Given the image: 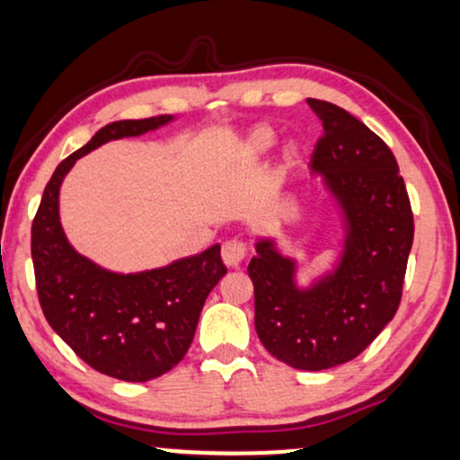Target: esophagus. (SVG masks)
<instances>
[{
    "label": "esophagus",
    "mask_w": 460,
    "mask_h": 460,
    "mask_svg": "<svg viewBox=\"0 0 460 460\" xmlns=\"http://www.w3.org/2000/svg\"><path fill=\"white\" fill-rule=\"evenodd\" d=\"M247 258V244L238 238H230L222 244V260L228 268H241V264Z\"/></svg>",
    "instance_id": "esophagus-1"
}]
</instances>
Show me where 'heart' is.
<instances>
[{
    "label": "heart",
    "mask_w": 460,
    "mask_h": 460,
    "mask_svg": "<svg viewBox=\"0 0 460 460\" xmlns=\"http://www.w3.org/2000/svg\"><path fill=\"white\" fill-rule=\"evenodd\" d=\"M274 143H277V135L272 133L270 128H255L252 133L247 135V139H244V146H243V154L247 156L249 160H258V158H264L268 152L272 150ZM283 164H291L296 160V147L291 146H285L283 147Z\"/></svg>",
    "instance_id": "heart-1"
}]
</instances>
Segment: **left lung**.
<instances>
[{
    "label": "left lung",
    "instance_id": "8db88e82",
    "mask_svg": "<svg viewBox=\"0 0 460 460\" xmlns=\"http://www.w3.org/2000/svg\"><path fill=\"white\" fill-rule=\"evenodd\" d=\"M323 124L310 171L340 213L330 266L300 283L302 260L274 236L255 238L247 272L255 291V332L268 353L296 369L355 359L395 317L414 241L403 177L389 146L342 107L306 99Z\"/></svg>",
    "mask_w": 460,
    "mask_h": 460
}]
</instances>
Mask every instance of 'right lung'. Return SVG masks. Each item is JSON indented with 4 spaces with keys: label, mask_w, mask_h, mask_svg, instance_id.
Here are the masks:
<instances>
[{
    "label": "right lung",
    "mask_w": 460,
    "mask_h": 460,
    "mask_svg": "<svg viewBox=\"0 0 460 460\" xmlns=\"http://www.w3.org/2000/svg\"><path fill=\"white\" fill-rule=\"evenodd\" d=\"M175 120H118L97 130L52 172L31 228L35 283L46 321L82 361L127 383L158 378L188 353L207 296L228 272L219 244L150 270H110L69 243L58 196L63 179L82 156Z\"/></svg>",
    "instance_id": "right-lung-1"
}]
</instances>
